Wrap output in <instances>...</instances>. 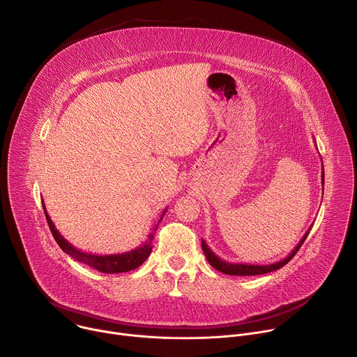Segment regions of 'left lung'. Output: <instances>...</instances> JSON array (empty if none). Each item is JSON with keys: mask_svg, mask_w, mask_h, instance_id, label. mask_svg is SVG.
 <instances>
[{"mask_svg": "<svg viewBox=\"0 0 357 357\" xmlns=\"http://www.w3.org/2000/svg\"><path fill=\"white\" fill-rule=\"evenodd\" d=\"M325 181V174H324V168H322V183ZM311 230V227H310ZM310 230L303 234V237L301 238V241L298 243V245L288 254V256L278 261V263H274V264H266V266H256V264H241V263H229V261H225L222 259H219L216 254L209 248V245L206 244V241L202 238V248H203V252H205V256L209 261V264L219 270L220 273L223 274H227V275H260V274H267V273H271V271H275L281 267H284L294 256L298 252V250L301 248V245L303 244L305 238H307V236L310 234Z\"/></svg>", "mask_w": 357, "mask_h": 357, "instance_id": "obj_1", "label": "left lung"}]
</instances>
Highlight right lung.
<instances>
[{
    "label": "right lung",
    "instance_id": "right-lung-1",
    "mask_svg": "<svg viewBox=\"0 0 357 357\" xmlns=\"http://www.w3.org/2000/svg\"><path fill=\"white\" fill-rule=\"evenodd\" d=\"M42 206H43V212H45L49 229H50V231H52V236L56 240V243L59 244V247L66 254H69L70 257H73L75 260H77V261H80L83 264H87L89 267H93V268H96V270H98L101 273H105V274L127 273V271H131V270H135L137 267H139L148 259L149 254H151L152 240H154V231L158 229V225H160V222L162 220V218H164V215L167 212V209H165L162 216L158 220V225L155 226L154 230H152V233L148 236V240L142 245H139V247H137V248H134L131 251L123 252V254H107V256H97V254H89V252L77 250L65 237H62L59 230L55 227L54 222L50 220V216L46 212L43 200H42Z\"/></svg>",
    "mask_w": 357,
    "mask_h": 357
}]
</instances>
